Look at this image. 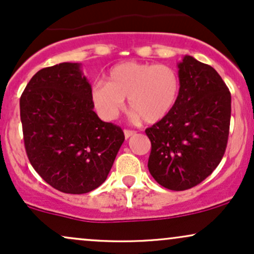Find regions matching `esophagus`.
<instances>
[{"label": "esophagus", "instance_id": "obj_1", "mask_svg": "<svg viewBox=\"0 0 254 254\" xmlns=\"http://www.w3.org/2000/svg\"><path fill=\"white\" fill-rule=\"evenodd\" d=\"M135 131H132V130H124V136H125V138H129V137H131V136H133L135 135Z\"/></svg>", "mask_w": 254, "mask_h": 254}]
</instances>
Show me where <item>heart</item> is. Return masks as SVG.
<instances>
[{
  "label": "heart",
  "instance_id": "heart-1",
  "mask_svg": "<svg viewBox=\"0 0 254 254\" xmlns=\"http://www.w3.org/2000/svg\"><path fill=\"white\" fill-rule=\"evenodd\" d=\"M179 90V75L172 66L124 62L111 69L107 82L98 81L93 84L90 98L105 121L117 117L127 98L133 118L156 123L167 117L173 109Z\"/></svg>",
  "mask_w": 254,
  "mask_h": 254
}]
</instances>
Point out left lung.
<instances>
[{
    "instance_id": "8db88e82",
    "label": "left lung",
    "mask_w": 254,
    "mask_h": 254,
    "mask_svg": "<svg viewBox=\"0 0 254 254\" xmlns=\"http://www.w3.org/2000/svg\"><path fill=\"white\" fill-rule=\"evenodd\" d=\"M180 90L168 113L145 130L148 170L164 188L184 191L208 178L222 160L229 135L232 97L218 72L192 56L178 63Z\"/></svg>"
}]
</instances>
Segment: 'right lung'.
<instances>
[{"mask_svg": "<svg viewBox=\"0 0 254 254\" xmlns=\"http://www.w3.org/2000/svg\"><path fill=\"white\" fill-rule=\"evenodd\" d=\"M80 63L44 68L20 98L25 149L49 185L64 193L93 191L106 180L124 132L94 112Z\"/></svg>", "mask_w": 254, "mask_h": 254, "instance_id": "right-lung-1", "label": "right lung"}]
</instances>
